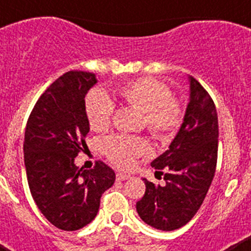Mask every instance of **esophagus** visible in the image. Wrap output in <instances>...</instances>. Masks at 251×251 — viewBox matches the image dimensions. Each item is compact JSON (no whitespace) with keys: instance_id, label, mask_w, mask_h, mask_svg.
<instances>
[{"instance_id":"34e87169","label":"esophagus","mask_w":251,"mask_h":251,"mask_svg":"<svg viewBox=\"0 0 251 251\" xmlns=\"http://www.w3.org/2000/svg\"><path fill=\"white\" fill-rule=\"evenodd\" d=\"M128 178H130V175L123 174V172H118V174H117V179H119V181H124V179Z\"/></svg>"}]
</instances>
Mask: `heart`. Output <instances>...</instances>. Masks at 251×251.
I'll return each instance as SVG.
<instances>
[{
    "label": "heart",
    "instance_id": "b5f03b06",
    "mask_svg": "<svg viewBox=\"0 0 251 251\" xmlns=\"http://www.w3.org/2000/svg\"><path fill=\"white\" fill-rule=\"evenodd\" d=\"M113 95L124 105L142 112V127L158 141H171L182 126V104L157 79L143 76L119 84L113 89ZM84 112L90 128L103 133L112 126L114 104L105 93L90 90L85 95ZM103 152L115 166L128 168L138 157L150 154L152 147L142 137L114 136L104 141Z\"/></svg>",
    "mask_w": 251,
    "mask_h": 251
}]
</instances>
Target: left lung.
Segmentation results:
<instances>
[{
	"mask_svg": "<svg viewBox=\"0 0 251 251\" xmlns=\"http://www.w3.org/2000/svg\"><path fill=\"white\" fill-rule=\"evenodd\" d=\"M190 103L170 150L151 163L165 183L145 178V196L137 212L146 224L172 231L191 220L211 186L217 163L219 123L214 100L194 76L190 77Z\"/></svg>",
	"mask_w": 251,
	"mask_h": 251,
	"instance_id": "obj_1",
	"label": "left lung"
}]
</instances>
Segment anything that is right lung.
Instances as JSON below:
<instances>
[{"label":"right lung","instance_id":"1","mask_svg":"<svg viewBox=\"0 0 251 251\" xmlns=\"http://www.w3.org/2000/svg\"><path fill=\"white\" fill-rule=\"evenodd\" d=\"M95 83L93 73H65L43 93L26 124L24 157L30 192L49 223L65 231L94 220L101 195L115 181L114 171L101 161L92 170L74 165L86 147L84 98Z\"/></svg>","mask_w":251,"mask_h":251}]
</instances>
